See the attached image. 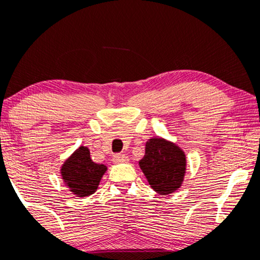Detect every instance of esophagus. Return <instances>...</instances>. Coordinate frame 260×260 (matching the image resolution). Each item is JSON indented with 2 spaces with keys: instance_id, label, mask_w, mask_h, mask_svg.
Returning <instances> with one entry per match:
<instances>
[{
  "instance_id": "esophagus-1",
  "label": "esophagus",
  "mask_w": 260,
  "mask_h": 260,
  "mask_svg": "<svg viewBox=\"0 0 260 260\" xmlns=\"http://www.w3.org/2000/svg\"><path fill=\"white\" fill-rule=\"evenodd\" d=\"M113 162L121 164V162H127L128 156L126 154H115L113 155Z\"/></svg>"
}]
</instances>
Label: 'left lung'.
I'll use <instances>...</instances> for the list:
<instances>
[{
    "mask_svg": "<svg viewBox=\"0 0 260 260\" xmlns=\"http://www.w3.org/2000/svg\"><path fill=\"white\" fill-rule=\"evenodd\" d=\"M139 166L155 192L168 196L181 187L186 172V155L169 140L151 138L145 144V155Z\"/></svg>",
    "mask_w": 260,
    "mask_h": 260,
    "instance_id": "8db88e82",
    "label": "left lung"
}]
</instances>
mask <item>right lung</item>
Returning a JSON list of instances; mask_svg holds the SVG:
<instances>
[{"label": "right lung", "mask_w": 260, "mask_h": 260, "mask_svg": "<svg viewBox=\"0 0 260 260\" xmlns=\"http://www.w3.org/2000/svg\"><path fill=\"white\" fill-rule=\"evenodd\" d=\"M107 168L95 164L86 147H79L64 161L61 175L71 192L78 197H88L98 189L101 177Z\"/></svg>", "instance_id": "1"}]
</instances>
